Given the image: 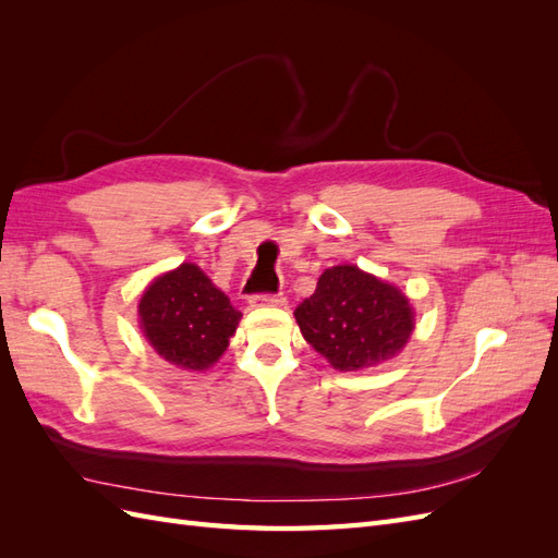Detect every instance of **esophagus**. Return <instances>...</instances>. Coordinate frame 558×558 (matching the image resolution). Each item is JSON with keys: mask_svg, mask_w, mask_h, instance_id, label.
I'll list each match as a JSON object with an SVG mask.
<instances>
[{"mask_svg": "<svg viewBox=\"0 0 558 558\" xmlns=\"http://www.w3.org/2000/svg\"><path fill=\"white\" fill-rule=\"evenodd\" d=\"M251 307H283L286 298L283 293H256L248 298Z\"/></svg>", "mask_w": 558, "mask_h": 558, "instance_id": "obj_1", "label": "esophagus"}]
</instances>
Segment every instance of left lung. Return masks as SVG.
<instances>
[{
  "label": "left lung",
  "mask_w": 558,
  "mask_h": 558,
  "mask_svg": "<svg viewBox=\"0 0 558 558\" xmlns=\"http://www.w3.org/2000/svg\"><path fill=\"white\" fill-rule=\"evenodd\" d=\"M295 320L302 337L340 373L393 359L414 330L408 295L356 265L326 269L314 295L298 305Z\"/></svg>",
  "instance_id": "left-lung-1"
}]
</instances>
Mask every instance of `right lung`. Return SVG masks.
<instances>
[{
    "instance_id": "add662e5",
    "label": "right lung",
    "mask_w": 558,
    "mask_h": 558,
    "mask_svg": "<svg viewBox=\"0 0 558 558\" xmlns=\"http://www.w3.org/2000/svg\"><path fill=\"white\" fill-rule=\"evenodd\" d=\"M240 318L242 312L193 263L160 275L140 300L148 344L183 369H207L221 359Z\"/></svg>"
}]
</instances>
